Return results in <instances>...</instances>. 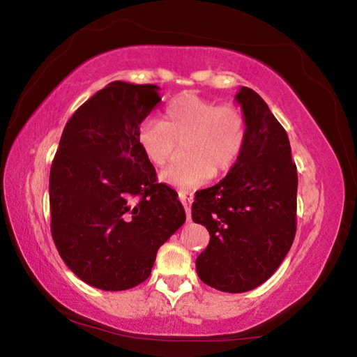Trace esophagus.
I'll list each match as a JSON object with an SVG mask.
<instances>
[{"instance_id":"34e87169","label":"esophagus","mask_w":357,"mask_h":357,"mask_svg":"<svg viewBox=\"0 0 357 357\" xmlns=\"http://www.w3.org/2000/svg\"><path fill=\"white\" fill-rule=\"evenodd\" d=\"M178 197L181 203L184 204V209H185V214H187V220H190V204L193 202V193L189 190H179L178 192Z\"/></svg>"}]
</instances>
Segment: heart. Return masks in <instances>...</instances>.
<instances>
[{
  "instance_id": "b5f03b06",
  "label": "heart",
  "mask_w": 357,
  "mask_h": 357,
  "mask_svg": "<svg viewBox=\"0 0 357 357\" xmlns=\"http://www.w3.org/2000/svg\"><path fill=\"white\" fill-rule=\"evenodd\" d=\"M143 154L154 167H165L183 144L184 159L168 167L162 181L179 189H197L214 173L236 164L247 140L244 113L197 94H181L164 108V116L143 121L137 132Z\"/></svg>"
}]
</instances>
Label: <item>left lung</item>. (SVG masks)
Instances as JSON below:
<instances>
[{"mask_svg": "<svg viewBox=\"0 0 357 357\" xmlns=\"http://www.w3.org/2000/svg\"><path fill=\"white\" fill-rule=\"evenodd\" d=\"M247 140L219 184L195 193L192 219L209 231L197 274L225 293L261 285L287 257L296 234L298 172L285 129L253 89L236 94Z\"/></svg>", "mask_w": 357, "mask_h": 357, "instance_id": "1", "label": "left lung"}]
</instances>
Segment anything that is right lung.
Instances as JSON below:
<instances>
[{
  "label": "right lung",
  "mask_w": 357,
  "mask_h": 357,
  "mask_svg": "<svg viewBox=\"0 0 357 357\" xmlns=\"http://www.w3.org/2000/svg\"><path fill=\"white\" fill-rule=\"evenodd\" d=\"M159 86L112 82L72 114L50 170L52 238L78 279L105 291L144 282L185 222L178 193L137 140Z\"/></svg>",
  "instance_id": "right-lung-1"
}]
</instances>
